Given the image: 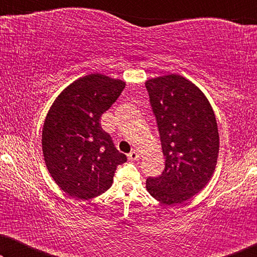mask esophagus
<instances>
[{"label": "esophagus", "mask_w": 257, "mask_h": 257, "mask_svg": "<svg viewBox=\"0 0 257 257\" xmlns=\"http://www.w3.org/2000/svg\"><path fill=\"white\" fill-rule=\"evenodd\" d=\"M127 158H128V160H131V161L137 160L139 158V154H138V152H136V151H131V152L127 154Z\"/></svg>", "instance_id": "esophagus-1"}]
</instances>
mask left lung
<instances>
[{
  "label": "left lung",
  "instance_id": "obj_1",
  "mask_svg": "<svg viewBox=\"0 0 257 257\" xmlns=\"http://www.w3.org/2000/svg\"><path fill=\"white\" fill-rule=\"evenodd\" d=\"M157 118L165 170L147 178V192L167 206L182 203L202 191L213 177L219 157V130L205 93L180 75L145 82Z\"/></svg>",
  "mask_w": 257,
  "mask_h": 257
}]
</instances>
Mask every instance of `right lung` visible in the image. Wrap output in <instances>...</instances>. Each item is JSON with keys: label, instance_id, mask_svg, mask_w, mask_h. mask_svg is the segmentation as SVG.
<instances>
[{"label": "right lung", "instance_id": "add662e5", "mask_svg": "<svg viewBox=\"0 0 257 257\" xmlns=\"http://www.w3.org/2000/svg\"><path fill=\"white\" fill-rule=\"evenodd\" d=\"M125 82L90 73L65 87L52 103L42 130L49 173L66 194L89 200L111 187L127 158L101 128L100 117L120 96Z\"/></svg>", "mask_w": 257, "mask_h": 257}]
</instances>
